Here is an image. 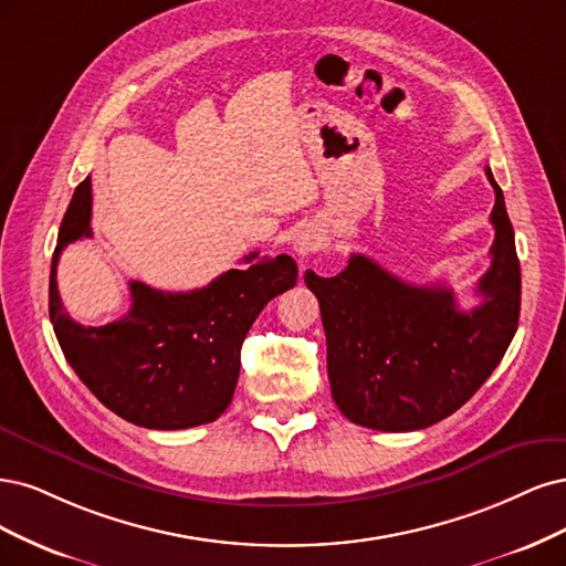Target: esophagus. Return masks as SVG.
Segmentation results:
<instances>
[{
  "mask_svg": "<svg viewBox=\"0 0 566 566\" xmlns=\"http://www.w3.org/2000/svg\"><path fill=\"white\" fill-rule=\"evenodd\" d=\"M322 247V237H319V232H315V230H301L298 234H296V240H294V251L298 253V256H307V253H313V251H317Z\"/></svg>",
  "mask_w": 566,
  "mask_h": 566,
  "instance_id": "obj_1",
  "label": "esophagus"
}]
</instances>
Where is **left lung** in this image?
<instances>
[{"label":"left lung","instance_id":"left-lung-1","mask_svg":"<svg viewBox=\"0 0 566 566\" xmlns=\"http://www.w3.org/2000/svg\"><path fill=\"white\" fill-rule=\"evenodd\" d=\"M486 178L496 240L475 307L461 310L447 286L407 284L361 253L336 277L305 272L322 310L334 402L353 423L428 428L461 409L503 359L517 332L522 275L503 190L491 169Z\"/></svg>","mask_w":566,"mask_h":566}]
</instances>
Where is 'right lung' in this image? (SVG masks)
Wrapping results in <instances>:
<instances>
[{
	"label": "right lung",
	"mask_w": 566,
	"mask_h": 566,
	"mask_svg": "<svg viewBox=\"0 0 566 566\" xmlns=\"http://www.w3.org/2000/svg\"><path fill=\"white\" fill-rule=\"evenodd\" d=\"M91 234V178H84L61 223L49 280V317L70 367L134 426L184 430L216 421L232 402L244 336L268 301L296 284V261L253 251L244 256L247 270H228L186 294L129 282V313L82 326L65 313L56 268L70 242Z\"/></svg>",
	"instance_id": "right-lung-1"
}]
</instances>
